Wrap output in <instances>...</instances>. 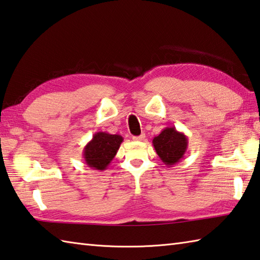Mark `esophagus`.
Listing matches in <instances>:
<instances>
[{"instance_id":"34e87169","label":"esophagus","mask_w":260,"mask_h":260,"mask_svg":"<svg viewBox=\"0 0 260 260\" xmlns=\"http://www.w3.org/2000/svg\"><path fill=\"white\" fill-rule=\"evenodd\" d=\"M145 139V135L142 134L140 136H133V141H136V142H140V141H143Z\"/></svg>"}]
</instances>
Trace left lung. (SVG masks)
Instances as JSON below:
<instances>
[{"mask_svg":"<svg viewBox=\"0 0 260 260\" xmlns=\"http://www.w3.org/2000/svg\"><path fill=\"white\" fill-rule=\"evenodd\" d=\"M152 143L161 161L166 166L172 167L184 157L188 147V139L182 132H178L175 127L170 126L162 129Z\"/></svg>","mask_w":260,"mask_h":260,"instance_id":"8db88e82","label":"left lung"}]
</instances>
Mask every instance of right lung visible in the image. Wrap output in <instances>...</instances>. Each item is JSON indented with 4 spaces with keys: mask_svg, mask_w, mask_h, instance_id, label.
<instances>
[{
    "mask_svg": "<svg viewBox=\"0 0 260 260\" xmlns=\"http://www.w3.org/2000/svg\"><path fill=\"white\" fill-rule=\"evenodd\" d=\"M124 139L120 135L98 132L83 149L85 165L95 170L104 171L109 167L118 152Z\"/></svg>",
    "mask_w": 260,
    "mask_h": 260,
    "instance_id": "add662e5",
    "label": "right lung"
}]
</instances>
